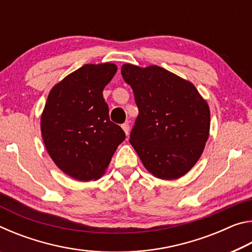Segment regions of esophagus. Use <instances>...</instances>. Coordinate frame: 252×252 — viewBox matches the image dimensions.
<instances>
[{
	"label": "esophagus",
	"instance_id": "obj_1",
	"mask_svg": "<svg viewBox=\"0 0 252 252\" xmlns=\"http://www.w3.org/2000/svg\"><path fill=\"white\" fill-rule=\"evenodd\" d=\"M121 126H122L123 131H125V133H126V135H129V131H130V126H129V123H123V125H122Z\"/></svg>",
	"mask_w": 252,
	"mask_h": 252
}]
</instances>
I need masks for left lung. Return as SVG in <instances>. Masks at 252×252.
<instances>
[{"mask_svg":"<svg viewBox=\"0 0 252 252\" xmlns=\"http://www.w3.org/2000/svg\"><path fill=\"white\" fill-rule=\"evenodd\" d=\"M139 109L130 143L149 172L162 180L185 176L201 157L210 109L194 85L158 65L123 64Z\"/></svg>","mask_w":252,"mask_h":252,"instance_id":"1","label":"left lung"}]
</instances>
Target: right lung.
I'll return each instance as SVG.
<instances>
[{"mask_svg": "<svg viewBox=\"0 0 252 252\" xmlns=\"http://www.w3.org/2000/svg\"><path fill=\"white\" fill-rule=\"evenodd\" d=\"M113 63L84 64L52 88L41 116L44 146L54 163L79 181L102 177L126 139L110 121L103 89L116 74Z\"/></svg>", "mask_w": 252, "mask_h": 252, "instance_id": "1", "label": "right lung"}]
</instances>
